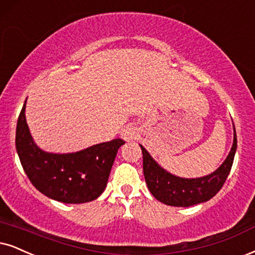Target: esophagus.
Returning a JSON list of instances; mask_svg holds the SVG:
<instances>
[{
    "mask_svg": "<svg viewBox=\"0 0 255 255\" xmlns=\"http://www.w3.org/2000/svg\"><path fill=\"white\" fill-rule=\"evenodd\" d=\"M137 136V129L133 126H127V127H125L124 129L121 131V137L124 138L125 141H131L134 140L135 137Z\"/></svg>",
    "mask_w": 255,
    "mask_h": 255,
    "instance_id": "esophagus-1",
    "label": "esophagus"
}]
</instances>
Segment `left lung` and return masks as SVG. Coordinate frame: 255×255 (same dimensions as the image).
<instances>
[{"label":"left lung","mask_w":255,"mask_h":255,"mask_svg":"<svg viewBox=\"0 0 255 255\" xmlns=\"http://www.w3.org/2000/svg\"><path fill=\"white\" fill-rule=\"evenodd\" d=\"M143 175L154 198L165 205L175 207L189 206L208 201L220 191L231 172L237 150V134L234 128V142L225 162L214 173L198 179H182L172 175L157 166L142 146Z\"/></svg>","instance_id":"8db88e82"}]
</instances>
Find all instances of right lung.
Listing matches in <instances>:
<instances>
[{"instance_id":"add662e5","label":"right lung","mask_w":255,"mask_h":255,"mask_svg":"<svg viewBox=\"0 0 255 255\" xmlns=\"http://www.w3.org/2000/svg\"><path fill=\"white\" fill-rule=\"evenodd\" d=\"M24 111L25 102L17 120L15 143L21 165L35 188L64 204H83L99 198L125 141L114 138L72 154L46 153L34 143Z\"/></svg>"}]
</instances>
